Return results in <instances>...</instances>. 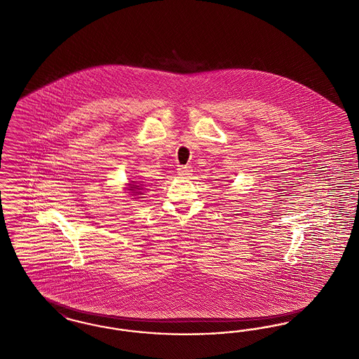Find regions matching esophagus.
I'll list each match as a JSON object with an SVG mask.
<instances>
[{"label":"esophagus","mask_w":359,"mask_h":359,"mask_svg":"<svg viewBox=\"0 0 359 359\" xmlns=\"http://www.w3.org/2000/svg\"><path fill=\"white\" fill-rule=\"evenodd\" d=\"M191 172H192V167H191V165H180V167L177 168V175L182 176V177L189 176Z\"/></svg>","instance_id":"34e87169"}]
</instances>
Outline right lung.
<instances>
[{
  "label": "right lung",
  "instance_id": "add662e5",
  "mask_svg": "<svg viewBox=\"0 0 359 359\" xmlns=\"http://www.w3.org/2000/svg\"><path fill=\"white\" fill-rule=\"evenodd\" d=\"M132 187H129L128 189H130V191H133V189H140L139 187L140 186H133V184H130ZM135 194H142V192H136V191H133Z\"/></svg>",
  "mask_w": 359,
  "mask_h": 359
}]
</instances>
